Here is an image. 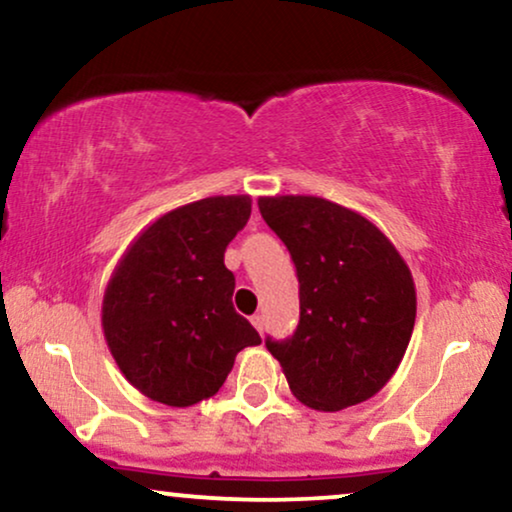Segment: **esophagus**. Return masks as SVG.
<instances>
[{
	"label": "esophagus",
	"instance_id": "1",
	"mask_svg": "<svg viewBox=\"0 0 512 512\" xmlns=\"http://www.w3.org/2000/svg\"><path fill=\"white\" fill-rule=\"evenodd\" d=\"M250 321H252V326H255V328H257V331H260V333L264 331V316H260V314H255V316H252V319H250Z\"/></svg>",
	"mask_w": 512,
	"mask_h": 512
}]
</instances>
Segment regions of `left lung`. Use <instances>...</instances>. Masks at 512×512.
Returning <instances> with one entry per match:
<instances>
[{
  "mask_svg": "<svg viewBox=\"0 0 512 512\" xmlns=\"http://www.w3.org/2000/svg\"><path fill=\"white\" fill-rule=\"evenodd\" d=\"M300 281V326L267 340L290 392L314 411L371 399L404 359L416 323L409 264L371 219L319 196H260Z\"/></svg>",
  "mask_w": 512,
  "mask_h": 512,
  "instance_id": "8db88e82",
  "label": "left lung"
}]
</instances>
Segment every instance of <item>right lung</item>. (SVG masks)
Here are the masks:
<instances>
[{
    "label": "right lung",
    "instance_id": "right-lung-1",
    "mask_svg": "<svg viewBox=\"0 0 512 512\" xmlns=\"http://www.w3.org/2000/svg\"><path fill=\"white\" fill-rule=\"evenodd\" d=\"M250 196H210L153 219L115 264L101 328L122 375L148 399L193 406L224 385L262 338L234 309L224 250L250 219Z\"/></svg>",
    "mask_w": 512,
    "mask_h": 512
}]
</instances>
